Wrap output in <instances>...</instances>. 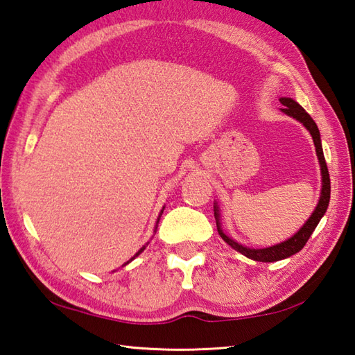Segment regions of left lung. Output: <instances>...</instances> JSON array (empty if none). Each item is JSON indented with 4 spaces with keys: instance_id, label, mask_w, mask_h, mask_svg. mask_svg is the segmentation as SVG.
<instances>
[{
    "instance_id": "1",
    "label": "left lung",
    "mask_w": 355,
    "mask_h": 355,
    "mask_svg": "<svg viewBox=\"0 0 355 355\" xmlns=\"http://www.w3.org/2000/svg\"><path fill=\"white\" fill-rule=\"evenodd\" d=\"M280 104L285 105L284 108H280L282 112L288 114V116L294 118L295 121H299L300 124L308 130L309 135L313 136L315 155H317V159H319V164H320L322 190H320V199H319V202H317L315 209L313 211V214L309 216V219L303 223V227L297 231V233L289 239H286V241H284V242H280L277 245H271V247H268V248H248V247H245V245H241L239 242L233 241L230 236L223 233L222 223H220V209H219L218 202H214V218H216V225H218V231H219L220 237L230 245L231 248L239 251L243 256H247L251 260H256V262H277V260L286 259L289 256L295 254V252H299L303 247H305L308 239L311 237V234H313L315 227L319 225V222L324 216V213H327L328 205H329V198H331V180H329L327 162H324L319 128H317L313 118H311L309 114L305 112V108L299 105V103H295L293 98H280Z\"/></svg>"
}]
</instances>
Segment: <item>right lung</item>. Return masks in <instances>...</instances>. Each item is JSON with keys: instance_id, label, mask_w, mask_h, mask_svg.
Segmentation results:
<instances>
[{"instance_id": "1", "label": "right lung", "mask_w": 355, "mask_h": 355, "mask_svg": "<svg viewBox=\"0 0 355 355\" xmlns=\"http://www.w3.org/2000/svg\"><path fill=\"white\" fill-rule=\"evenodd\" d=\"M164 208H165V207H162V209H161V213H159V218H157V220H156V228H155V231L157 230V223H159V219H161V216H162V213H164ZM147 245H148V243H147ZM144 250H146V245H144V247H142V248H141L139 251H137V252H136V254H135V257H137V256H139V254H141V252H142ZM135 257H132V259H130L127 263H130V262H132V260H133ZM127 263H124V265H127Z\"/></svg>"}]
</instances>
